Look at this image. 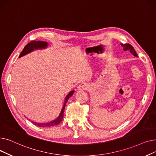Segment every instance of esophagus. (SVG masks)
<instances>
[{"label": "esophagus", "instance_id": "esophagus-1", "mask_svg": "<svg viewBox=\"0 0 156 156\" xmlns=\"http://www.w3.org/2000/svg\"><path fill=\"white\" fill-rule=\"evenodd\" d=\"M87 88H88V85L85 83H82L80 84L78 87V89L81 90H87Z\"/></svg>", "mask_w": 156, "mask_h": 156}]
</instances>
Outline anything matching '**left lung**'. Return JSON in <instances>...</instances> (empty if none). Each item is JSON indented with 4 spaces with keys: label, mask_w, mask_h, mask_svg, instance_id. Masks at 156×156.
Here are the masks:
<instances>
[{
    "label": "left lung",
    "mask_w": 156,
    "mask_h": 156,
    "mask_svg": "<svg viewBox=\"0 0 156 156\" xmlns=\"http://www.w3.org/2000/svg\"><path fill=\"white\" fill-rule=\"evenodd\" d=\"M121 45L123 47L124 51H129L131 53L133 54L135 56L138 57V55L136 54L134 48L133 47V46L132 45H130L129 44H121Z\"/></svg>",
    "instance_id": "1"
}]
</instances>
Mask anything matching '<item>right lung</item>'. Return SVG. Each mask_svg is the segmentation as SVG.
I'll use <instances>...</instances> for the list:
<instances>
[{
    "mask_svg": "<svg viewBox=\"0 0 156 156\" xmlns=\"http://www.w3.org/2000/svg\"><path fill=\"white\" fill-rule=\"evenodd\" d=\"M47 46V43L46 42H42V41H35V40L31 41V42L28 43L25 47H24L23 50L22 52L21 53L19 57H21V56L25 55L28 53H30V52L35 50V49L44 48H46ZM74 92H75V91H74V90L71 91L68 94V95L66 96V99H65V101H64V104L63 105V107H62L61 112L60 114V115L59 116V117L57 118V119H55V120H54L51 122H47V123H38V122H34V121H33V123H34L35 125H37V126L43 127V128H44V127H51V126H55V125H57L58 124H59L63 119L64 112L66 104V102H68L69 98L73 95Z\"/></svg>",
    "mask_w": 156,
    "mask_h": 156,
    "instance_id": "right-lung-1",
    "label": "right lung"
}]
</instances>
